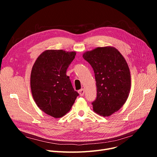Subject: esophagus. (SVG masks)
<instances>
[{
  "instance_id": "1",
  "label": "esophagus",
  "mask_w": 157,
  "mask_h": 157,
  "mask_svg": "<svg viewBox=\"0 0 157 157\" xmlns=\"http://www.w3.org/2000/svg\"><path fill=\"white\" fill-rule=\"evenodd\" d=\"M78 93L79 94L80 96H83L84 95V94H85V90L83 88L79 90V91H78Z\"/></svg>"
}]
</instances>
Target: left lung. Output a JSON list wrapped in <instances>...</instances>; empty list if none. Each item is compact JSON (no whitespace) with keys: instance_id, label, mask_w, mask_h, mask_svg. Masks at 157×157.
<instances>
[{"instance_id":"left-lung-1","label":"left lung","mask_w":157,"mask_h":157,"mask_svg":"<svg viewBox=\"0 0 157 157\" xmlns=\"http://www.w3.org/2000/svg\"><path fill=\"white\" fill-rule=\"evenodd\" d=\"M92 67L97 86L94 111L109 117L126 102L131 88V76L125 58L113 46L98 47L83 54Z\"/></svg>"}]
</instances>
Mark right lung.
<instances>
[{"label": "right lung", "mask_w": 157, "mask_h": 157, "mask_svg": "<svg viewBox=\"0 0 157 157\" xmlns=\"http://www.w3.org/2000/svg\"><path fill=\"white\" fill-rule=\"evenodd\" d=\"M76 54L63 49H47L32 66L30 88L33 98L41 111L53 118L67 114L79 95L66 75Z\"/></svg>", "instance_id": "1"}]
</instances>
